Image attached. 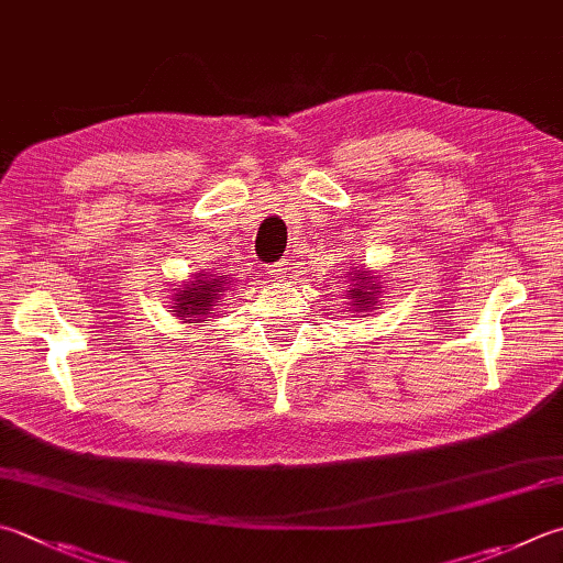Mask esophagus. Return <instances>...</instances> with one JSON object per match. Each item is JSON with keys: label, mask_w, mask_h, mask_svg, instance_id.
<instances>
[{"label": "esophagus", "mask_w": 563, "mask_h": 563, "mask_svg": "<svg viewBox=\"0 0 563 563\" xmlns=\"http://www.w3.org/2000/svg\"><path fill=\"white\" fill-rule=\"evenodd\" d=\"M267 274H269V279H274V282H282V279L286 277V264H284V262L272 264Z\"/></svg>", "instance_id": "34e87169"}]
</instances>
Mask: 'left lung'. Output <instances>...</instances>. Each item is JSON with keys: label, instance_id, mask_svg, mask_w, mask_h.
Listing matches in <instances>:
<instances>
[{"label": "left lung", "instance_id": "left-lung-1", "mask_svg": "<svg viewBox=\"0 0 563 563\" xmlns=\"http://www.w3.org/2000/svg\"><path fill=\"white\" fill-rule=\"evenodd\" d=\"M347 284L350 286L343 294V299L347 296L350 306H353L355 311L377 309L382 301V289H385L377 272H373L369 267H353L347 272Z\"/></svg>", "mask_w": 563, "mask_h": 563}]
</instances>
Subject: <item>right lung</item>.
Instances as JSON below:
<instances>
[{"instance_id": "obj_1", "label": "right lung", "mask_w": 563, "mask_h": 563, "mask_svg": "<svg viewBox=\"0 0 563 563\" xmlns=\"http://www.w3.org/2000/svg\"><path fill=\"white\" fill-rule=\"evenodd\" d=\"M181 289H174V313L178 321L184 323H203L208 318H213L220 306L222 294L230 291V274H196L194 279H186L178 284Z\"/></svg>"}]
</instances>
